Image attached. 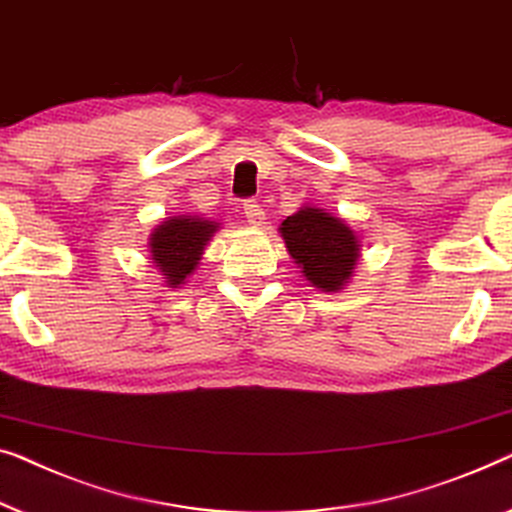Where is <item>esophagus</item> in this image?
<instances>
[{"mask_svg": "<svg viewBox=\"0 0 512 512\" xmlns=\"http://www.w3.org/2000/svg\"><path fill=\"white\" fill-rule=\"evenodd\" d=\"M243 213H246V220L250 225H262L264 213H262V206H259L255 199H248L246 204H243Z\"/></svg>", "mask_w": 512, "mask_h": 512, "instance_id": "34e87169", "label": "esophagus"}]
</instances>
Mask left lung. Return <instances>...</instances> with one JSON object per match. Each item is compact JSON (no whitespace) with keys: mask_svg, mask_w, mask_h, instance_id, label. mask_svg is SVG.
<instances>
[{"mask_svg":"<svg viewBox=\"0 0 512 512\" xmlns=\"http://www.w3.org/2000/svg\"><path fill=\"white\" fill-rule=\"evenodd\" d=\"M294 264L313 287L338 292L350 283L359 259V236L325 208L301 206L278 227Z\"/></svg>","mask_w":512,"mask_h":512,"instance_id":"8db88e82","label":"left lung"}]
</instances>
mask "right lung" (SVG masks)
Segmentation results:
<instances>
[{
    "label": "right lung",
    "instance_id": "obj_1",
    "mask_svg": "<svg viewBox=\"0 0 512 512\" xmlns=\"http://www.w3.org/2000/svg\"><path fill=\"white\" fill-rule=\"evenodd\" d=\"M215 232L218 222L199 215H174L153 229L148 243L150 259L167 287L185 285V278L197 269L206 243Z\"/></svg>",
    "mask_w": 512,
    "mask_h": 512
}]
</instances>
